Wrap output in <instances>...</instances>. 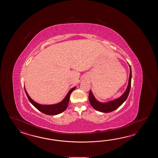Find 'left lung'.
<instances>
[{
	"mask_svg": "<svg viewBox=\"0 0 158 158\" xmlns=\"http://www.w3.org/2000/svg\"><path fill=\"white\" fill-rule=\"evenodd\" d=\"M129 65L130 67V75H129V81H128V86L127 87L126 90L125 91L124 93L121 95V97H120L113 101L103 103V102H100L97 101L94 97L91 91L90 90L89 99V101H90L91 106L94 108L95 110L102 112H104V113L110 112L116 110L125 101H126V99H127L129 94V91H130L131 87V67L130 65Z\"/></svg>",
	"mask_w": 158,
	"mask_h": 158,
	"instance_id": "8db88e82",
	"label": "left lung"
}]
</instances>
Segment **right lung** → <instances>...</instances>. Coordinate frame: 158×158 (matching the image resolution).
<instances>
[{
    "label": "right lung",
    "mask_w": 158,
    "mask_h": 158,
    "mask_svg": "<svg viewBox=\"0 0 158 158\" xmlns=\"http://www.w3.org/2000/svg\"><path fill=\"white\" fill-rule=\"evenodd\" d=\"M76 87L72 88L71 90L69 91V92L63 99V100L61 101L60 102L56 104H50V105H44V104L38 103L30 97L29 94H27L25 88V91L30 103L33 104L37 110H38L39 111L42 112L44 114H48V115H56L64 112L67 109L68 105L69 103V101L70 95L72 93V91L75 90Z\"/></svg>",
    "instance_id": "obj_1"
}]
</instances>
